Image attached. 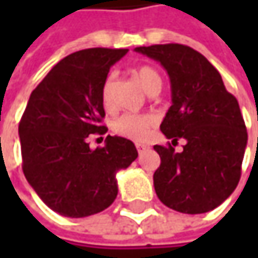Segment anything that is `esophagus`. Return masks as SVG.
I'll return each instance as SVG.
<instances>
[{"mask_svg":"<svg viewBox=\"0 0 258 258\" xmlns=\"http://www.w3.org/2000/svg\"><path fill=\"white\" fill-rule=\"evenodd\" d=\"M136 148H137V151L142 154L143 151H146V149H148V145H145V143H136Z\"/></svg>","mask_w":258,"mask_h":258,"instance_id":"34e87169","label":"esophagus"}]
</instances>
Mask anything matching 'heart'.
I'll return each mask as SVG.
<instances>
[{"instance_id": "1", "label": "heart", "mask_w": 258, "mask_h": 258, "mask_svg": "<svg viewBox=\"0 0 258 258\" xmlns=\"http://www.w3.org/2000/svg\"><path fill=\"white\" fill-rule=\"evenodd\" d=\"M136 78L149 95L158 94L163 88V79L160 76V73L151 66H140L136 70ZM115 85H116V76L113 73H110L103 82V86H101V103L107 112H112L116 107ZM155 124H157V119L152 115L125 113L113 121L112 128L116 134L127 137L130 140L143 142L151 136Z\"/></svg>"}]
</instances>
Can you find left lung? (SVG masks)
<instances>
[{
  "mask_svg": "<svg viewBox=\"0 0 258 258\" xmlns=\"http://www.w3.org/2000/svg\"><path fill=\"white\" fill-rule=\"evenodd\" d=\"M167 72L172 106L160 130L174 146L187 143L176 153L155 145L161 158L154 173L158 199L182 214H205L220 206L237 186L246 148V127L239 103L218 70L197 50L178 43L140 46L134 49Z\"/></svg>",
  "mask_w": 258,
  "mask_h": 258,
  "instance_id": "obj_1",
  "label": "left lung"
}]
</instances>
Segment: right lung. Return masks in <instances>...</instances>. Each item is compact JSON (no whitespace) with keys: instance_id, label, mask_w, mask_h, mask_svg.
<instances>
[{"instance_id":"1","label":"right lung","mask_w":258,"mask_h":258,"mask_svg":"<svg viewBox=\"0 0 258 258\" xmlns=\"http://www.w3.org/2000/svg\"><path fill=\"white\" fill-rule=\"evenodd\" d=\"M128 49L92 47L61 59L31 92L19 122L22 169L38 197L55 212L83 218L118 196L116 173L137 158L134 143L107 136L91 149V134H106L101 86Z\"/></svg>"}]
</instances>
